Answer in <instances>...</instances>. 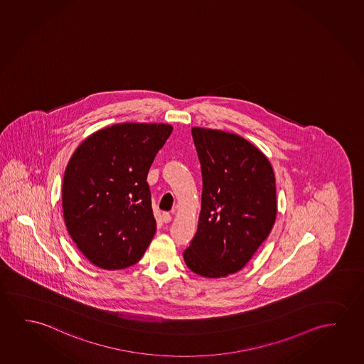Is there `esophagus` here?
I'll return each instance as SVG.
<instances>
[{"instance_id": "esophagus-1", "label": "esophagus", "mask_w": 364, "mask_h": 364, "mask_svg": "<svg viewBox=\"0 0 364 364\" xmlns=\"http://www.w3.org/2000/svg\"><path fill=\"white\" fill-rule=\"evenodd\" d=\"M171 219H173V217H171L170 213H162V220H164V223H170Z\"/></svg>"}]
</instances>
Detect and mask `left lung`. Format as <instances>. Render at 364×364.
Here are the masks:
<instances>
[{
  "mask_svg": "<svg viewBox=\"0 0 364 364\" xmlns=\"http://www.w3.org/2000/svg\"><path fill=\"white\" fill-rule=\"evenodd\" d=\"M202 165V210L186 266L208 279L246 266L274 227V168L250 141L220 129H191Z\"/></svg>",
  "mask_w": 364,
  "mask_h": 364,
  "instance_id": "1",
  "label": "left lung"
}]
</instances>
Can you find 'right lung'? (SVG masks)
<instances>
[{
  "mask_svg": "<svg viewBox=\"0 0 364 364\" xmlns=\"http://www.w3.org/2000/svg\"><path fill=\"white\" fill-rule=\"evenodd\" d=\"M166 123H117L88 136L68 162L63 214L84 257L103 269L140 261L156 232L147 173Z\"/></svg>",
  "mask_w": 364,
  "mask_h": 364,
  "instance_id": "1",
  "label": "right lung"
}]
</instances>
